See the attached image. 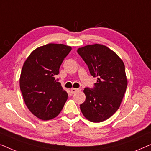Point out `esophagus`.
Wrapping results in <instances>:
<instances>
[{
    "mask_svg": "<svg viewBox=\"0 0 151 151\" xmlns=\"http://www.w3.org/2000/svg\"><path fill=\"white\" fill-rule=\"evenodd\" d=\"M80 91V88H71V91L72 93H74L77 92V91Z\"/></svg>",
    "mask_w": 151,
    "mask_h": 151,
    "instance_id": "esophagus-1",
    "label": "esophagus"
}]
</instances>
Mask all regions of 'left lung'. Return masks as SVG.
I'll return each mask as SVG.
<instances>
[{
	"label": "left lung",
	"mask_w": 151,
	"mask_h": 151,
	"mask_svg": "<svg viewBox=\"0 0 151 151\" xmlns=\"http://www.w3.org/2000/svg\"><path fill=\"white\" fill-rule=\"evenodd\" d=\"M77 51L91 75L98 78L93 88H84L86 100L80 104V110L89 121L101 122L112 116L122 101L128 84L124 64L102 45H86Z\"/></svg>",
	"instance_id": "8db88e82"
}]
</instances>
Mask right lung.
<instances>
[{"instance_id": "right-lung-1", "label": "right lung", "mask_w": 151, "mask_h": 151, "mask_svg": "<svg viewBox=\"0 0 151 151\" xmlns=\"http://www.w3.org/2000/svg\"><path fill=\"white\" fill-rule=\"evenodd\" d=\"M71 47L50 44L37 48L24 62L20 88L24 102L38 118L49 120L58 115L67 100V93L55 80Z\"/></svg>"}]
</instances>
